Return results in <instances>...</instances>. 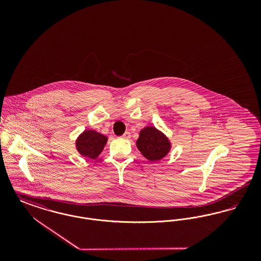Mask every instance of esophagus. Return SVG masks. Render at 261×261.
<instances>
[{
  "mask_svg": "<svg viewBox=\"0 0 261 261\" xmlns=\"http://www.w3.org/2000/svg\"><path fill=\"white\" fill-rule=\"evenodd\" d=\"M130 137H131V134H130L129 132H125L124 134L122 135V138H123V139H129Z\"/></svg>",
  "mask_w": 261,
  "mask_h": 261,
  "instance_id": "esophagus-1",
  "label": "esophagus"
}]
</instances>
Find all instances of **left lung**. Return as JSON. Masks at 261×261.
Returning a JSON list of instances; mask_svg holds the SVG:
<instances>
[{
	"label": "left lung",
	"instance_id": "obj_1",
	"mask_svg": "<svg viewBox=\"0 0 261 261\" xmlns=\"http://www.w3.org/2000/svg\"><path fill=\"white\" fill-rule=\"evenodd\" d=\"M137 148L150 162L161 161L171 149L168 138L155 127L148 126L140 131Z\"/></svg>",
	"mask_w": 261,
	"mask_h": 261
}]
</instances>
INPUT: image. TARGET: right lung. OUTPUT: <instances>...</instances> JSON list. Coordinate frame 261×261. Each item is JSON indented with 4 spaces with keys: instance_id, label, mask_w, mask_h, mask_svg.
<instances>
[{
    "instance_id": "obj_1",
    "label": "right lung",
    "mask_w": 261,
    "mask_h": 261,
    "mask_svg": "<svg viewBox=\"0 0 261 261\" xmlns=\"http://www.w3.org/2000/svg\"><path fill=\"white\" fill-rule=\"evenodd\" d=\"M108 142V137L95 130H85L76 140V149L88 159L95 160L102 151Z\"/></svg>"
}]
</instances>
